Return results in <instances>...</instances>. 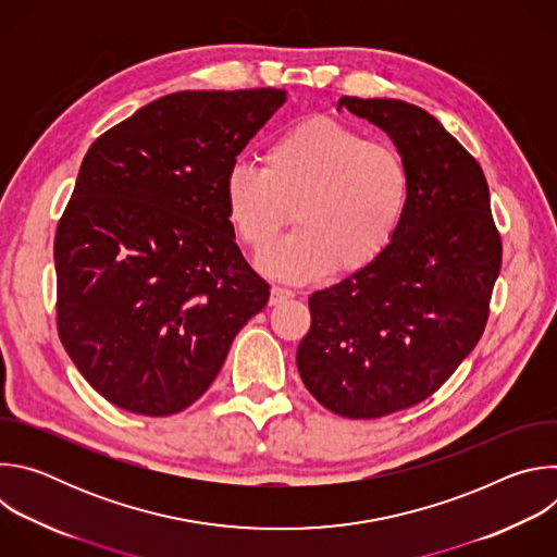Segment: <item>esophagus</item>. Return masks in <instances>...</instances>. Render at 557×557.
<instances>
[{
  "mask_svg": "<svg viewBox=\"0 0 557 557\" xmlns=\"http://www.w3.org/2000/svg\"><path fill=\"white\" fill-rule=\"evenodd\" d=\"M290 297H295V290H290L286 286H273L269 301H271V306H275V304H282V301L290 299Z\"/></svg>",
  "mask_w": 557,
  "mask_h": 557,
  "instance_id": "esophagus-1",
  "label": "esophagus"
}]
</instances>
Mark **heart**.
<instances>
[{
  "label": "heart",
  "mask_w": 557,
  "mask_h": 557,
  "mask_svg": "<svg viewBox=\"0 0 557 557\" xmlns=\"http://www.w3.org/2000/svg\"><path fill=\"white\" fill-rule=\"evenodd\" d=\"M262 161L264 168L237 161L224 178V198L237 237L256 253L295 215L299 228L260 260L277 277L361 271L404 220L410 172L401 151L333 116L293 123L269 143Z\"/></svg>",
  "instance_id": "1"
}]
</instances>
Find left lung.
<instances>
[{"label": "left lung", "mask_w": 557, "mask_h": 557, "mask_svg": "<svg viewBox=\"0 0 557 557\" xmlns=\"http://www.w3.org/2000/svg\"><path fill=\"white\" fill-rule=\"evenodd\" d=\"M406 158L410 198L387 249L308 297L297 348L308 392L344 419H379L432 396L481 342L503 264L479 161L425 110L342 97Z\"/></svg>", "instance_id": "left-lung-1"}]
</instances>
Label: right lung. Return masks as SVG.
<instances>
[{"instance_id":"add662e5","label":"right lung","mask_w":557,"mask_h":557,"mask_svg":"<svg viewBox=\"0 0 557 557\" xmlns=\"http://www.w3.org/2000/svg\"><path fill=\"white\" fill-rule=\"evenodd\" d=\"M284 92L185 90L88 149L57 224V331L116 408L183 412L271 286L235 245L224 178Z\"/></svg>"}]
</instances>
